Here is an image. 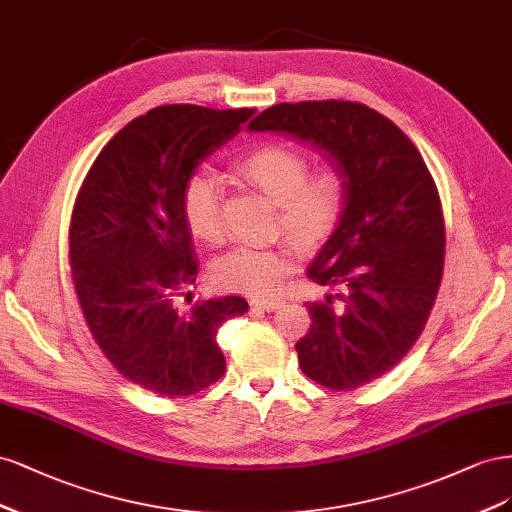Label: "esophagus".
Returning <instances> with one entry per match:
<instances>
[{"label":"esophagus","mask_w":512,"mask_h":512,"mask_svg":"<svg viewBox=\"0 0 512 512\" xmlns=\"http://www.w3.org/2000/svg\"><path fill=\"white\" fill-rule=\"evenodd\" d=\"M251 304L255 306V309H261V311H276L279 306H283L281 300H274V298H253Z\"/></svg>","instance_id":"obj_1"}]
</instances>
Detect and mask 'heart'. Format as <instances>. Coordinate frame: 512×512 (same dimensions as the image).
Listing matches in <instances>:
<instances>
[{
    "label": "heart",
    "mask_w": 512,
    "mask_h": 512,
    "mask_svg": "<svg viewBox=\"0 0 512 512\" xmlns=\"http://www.w3.org/2000/svg\"><path fill=\"white\" fill-rule=\"evenodd\" d=\"M304 152L285 143H264L244 154L236 171L274 201L276 223L304 248L326 244L339 229L349 197V178L341 163L309 171ZM184 221L195 238L216 244L225 238V186L216 173L201 169L188 178L182 195ZM294 264L285 244H240L212 264V279L240 294L266 296L279 287Z\"/></svg>",
    "instance_id": "b5f03b06"
}]
</instances>
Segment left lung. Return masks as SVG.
<instances>
[{
    "label": "left lung",
    "mask_w": 512,
    "mask_h": 512,
    "mask_svg": "<svg viewBox=\"0 0 512 512\" xmlns=\"http://www.w3.org/2000/svg\"><path fill=\"white\" fill-rule=\"evenodd\" d=\"M248 126L311 141L347 171L343 221L306 272L332 291L309 302L296 352L319 386L369 384L414 347L442 283L446 227L431 171L403 130L362 102H281Z\"/></svg>",
    "instance_id": "obj_1"
}]
</instances>
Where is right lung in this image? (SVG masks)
<instances>
[{
  "label": "right lung",
  "mask_w": 512,
  "mask_h": 512,
  "mask_svg": "<svg viewBox=\"0 0 512 512\" xmlns=\"http://www.w3.org/2000/svg\"><path fill=\"white\" fill-rule=\"evenodd\" d=\"M253 113L165 105L139 115L100 150L72 208L68 259L85 324L120 375L158 397L218 382L216 332L248 311L240 296L180 309L197 279L182 195L201 160Z\"/></svg>",
  "instance_id": "1"
}]
</instances>
